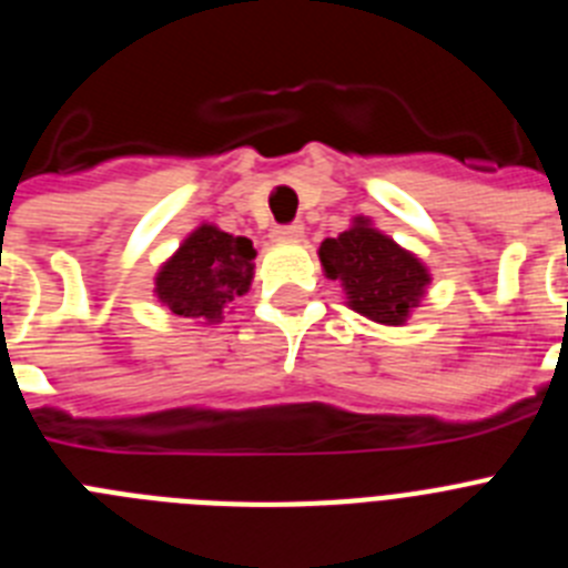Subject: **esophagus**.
<instances>
[{
	"mask_svg": "<svg viewBox=\"0 0 568 568\" xmlns=\"http://www.w3.org/2000/svg\"><path fill=\"white\" fill-rule=\"evenodd\" d=\"M304 235V224L301 222H290V224H278L273 230V239L275 241H298Z\"/></svg>",
	"mask_w": 568,
	"mask_h": 568,
	"instance_id": "esophagus-1",
	"label": "esophagus"
}]
</instances>
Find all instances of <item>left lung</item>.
Instances as JSON below:
<instances>
[{"label": "left lung", "mask_w": 568, "mask_h": 568, "mask_svg": "<svg viewBox=\"0 0 568 568\" xmlns=\"http://www.w3.org/2000/svg\"><path fill=\"white\" fill-rule=\"evenodd\" d=\"M329 278L344 281L349 307L378 324H404L429 284L424 264L364 219L318 250Z\"/></svg>", "instance_id": "1"}]
</instances>
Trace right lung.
<instances>
[{
  "label": "right lung",
  "instance_id": "obj_1",
  "mask_svg": "<svg viewBox=\"0 0 568 568\" xmlns=\"http://www.w3.org/2000/svg\"><path fill=\"white\" fill-rule=\"evenodd\" d=\"M253 258V241L204 224L164 264L155 278V293L175 315L222 318L230 301L247 293Z\"/></svg>",
  "mask_w": 568,
  "mask_h": 568
}]
</instances>
